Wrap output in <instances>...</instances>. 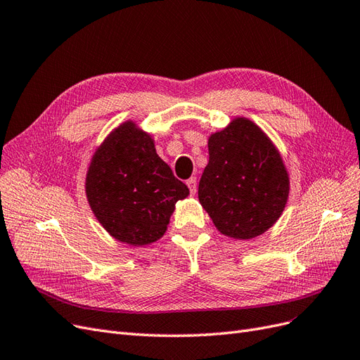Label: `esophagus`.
I'll return each instance as SVG.
<instances>
[{"label":"esophagus","instance_id":"obj_1","mask_svg":"<svg viewBox=\"0 0 360 360\" xmlns=\"http://www.w3.org/2000/svg\"><path fill=\"white\" fill-rule=\"evenodd\" d=\"M186 184H188V188L191 191L192 195H195L198 192V181H196V177H191L188 181H186Z\"/></svg>","mask_w":360,"mask_h":360}]
</instances>
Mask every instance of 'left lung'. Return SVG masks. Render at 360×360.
<instances>
[{"label": "left lung", "mask_w": 360, "mask_h": 360, "mask_svg": "<svg viewBox=\"0 0 360 360\" xmlns=\"http://www.w3.org/2000/svg\"><path fill=\"white\" fill-rule=\"evenodd\" d=\"M208 164L198 188L214 226L233 240L268 231L286 207L290 181L277 147L256 123L235 117L208 139Z\"/></svg>", "instance_id": "8db88e82"}]
</instances>
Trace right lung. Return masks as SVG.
<instances>
[{"instance_id":"right-lung-1","label":"right lung","mask_w":360,"mask_h":360,"mask_svg":"<svg viewBox=\"0 0 360 360\" xmlns=\"http://www.w3.org/2000/svg\"><path fill=\"white\" fill-rule=\"evenodd\" d=\"M84 188L103 228L135 247L162 237L176 202L189 195L188 186L158 156L152 135L132 120L111 131L96 148Z\"/></svg>"}]
</instances>
